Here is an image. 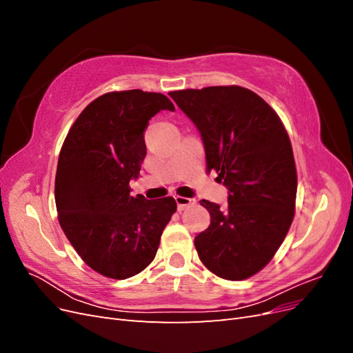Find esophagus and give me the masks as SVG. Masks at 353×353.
Listing matches in <instances>:
<instances>
[{"label": "esophagus", "instance_id": "obj_1", "mask_svg": "<svg viewBox=\"0 0 353 353\" xmlns=\"http://www.w3.org/2000/svg\"><path fill=\"white\" fill-rule=\"evenodd\" d=\"M175 201H176L178 210H184V209H187L190 206H193L194 203H196L194 199H188V197H183V196H176Z\"/></svg>", "mask_w": 353, "mask_h": 353}]
</instances>
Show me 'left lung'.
I'll return each mask as SVG.
<instances>
[{"mask_svg": "<svg viewBox=\"0 0 353 353\" xmlns=\"http://www.w3.org/2000/svg\"><path fill=\"white\" fill-rule=\"evenodd\" d=\"M201 135L208 170L228 188V208L200 200L210 225L194 239L199 258L221 279L259 272L294 218L297 174L285 128L253 91L230 85L169 92Z\"/></svg>", "mask_w": 353, "mask_h": 353, "instance_id": "obj_1", "label": "left lung"}]
</instances>
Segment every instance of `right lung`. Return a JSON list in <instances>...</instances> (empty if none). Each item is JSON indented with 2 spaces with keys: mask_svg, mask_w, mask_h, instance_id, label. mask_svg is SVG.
Instances as JSON below:
<instances>
[{
  "mask_svg": "<svg viewBox=\"0 0 353 353\" xmlns=\"http://www.w3.org/2000/svg\"><path fill=\"white\" fill-rule=\"evenodd\" d=\"M160 110L175 108L159 92L100 95L78 116L60 150L54 187L60 227L82 261L109 279H130L152 263L176 210L172 197L130 194L147 153L144 131Z\"/></svg>",
  "mask_w": 353,
  "mask_h": 353,
  "instance_id": "add662e5",
  "label": "right lung"
}]
</instances>
